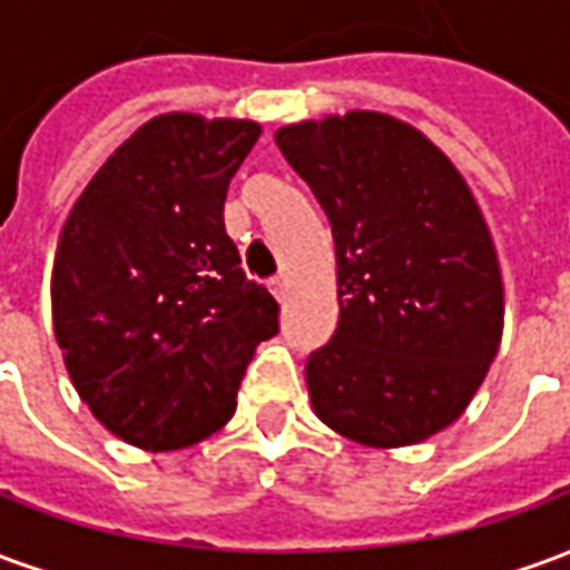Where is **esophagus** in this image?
<instances>
[{
  "instance_id": "obj_1",
  "label": "esophagus",
  "mask_w": 570,
  "mask_h": 570,
  "mask_svg": "<svg viewBox=\"0 0 570 570\" xmlns=\"http://www.w3.org/2000/svg\"><path fill=\"white\" fill-rule=\"evenodd\" d=\"M268 286H272V293H274V298H277V302H284L286 293H289V281H286L284 274L272 277V281H268Z\"/></svg>"
}]
</instances>
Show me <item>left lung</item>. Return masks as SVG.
<instances>
[{
	"mask_svg": "<svg viewBox=\"0 0 570 570\" xmlns=\"http://www.w3.org/2000/svg\"><path fill=\"white\" fill-rule=\"evenodd\" d=\"M274 142L333 225L338 326L305 363L317 419L372 449L428 440L501 345V268L476 200L424 134L382 112L286 125Z\"/></svg>",
	"mask_w": 570,
	"mask_h": 570,
	"instance_id": "left-lung-1",
	"label": "left lung"
}]
</instances>
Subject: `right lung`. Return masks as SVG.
Instances as JSON below:
<instances>
[{
    "mask_svg": "<svg viewBox=\"0 0 570 570\" xmlns=\"http://www.w3.org/2000/svg\"><path fill=\"white\" fill-rule=\"evenodd\" d=\"M256 121L151 118L97 170L57 244L51 311L69 379L94 419L167 452L235 415L281 305L240 268L225 191Z\"/></svg>",
    "mask_w": 570,
    "mask_h": 570,
    "instance_id": "1",
    "label": "right lung"
}]
</instances>
